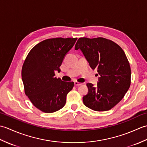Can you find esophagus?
<instances>
[{
    "label": "esophagus",
    "instance_id": "esophagus-1",
    "mask_svg": "<svg viewBox=\"0 0 147 147\" xmlns=\"http://www.w3.org/2000/svg\"><path fill=\"white\" fill-rule=\"evenodd\" d=\"M82 85V83H81L77 82H74V85H75V86H80V85Z\"/></svg>",
    "mask_w": 147,
    "mask_h": 147
}]
</instances>
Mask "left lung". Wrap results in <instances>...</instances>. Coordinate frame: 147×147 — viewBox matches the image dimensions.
<instances>
[{
  "label": "left lung",
  "mask_w": 147,
  "mask_h": 147,
  "mask_svg": "<svg viewBox=\"0 0 147 147\" xmlns=\"http://www.w3.org/2000/svg\"><path fill=\"white\" fill-rule=\"evenodd\" d=\"M80 49L93 69L100 75L97 86L87 83L88 93L83 101L95 111H107L116 105L131 85V68L124 51L111 40L102 37L80 38L75 50Z\"/></svg>",
  "instance_id": "8db88e82"
}]
</instances>
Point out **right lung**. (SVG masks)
Listing matches in <instances>:
<instances>
[{
  "label": "right lung",
  "instance_id": "right-lung-1",
  "mask_svg": "<svg viewBox=\"0 0 147 147\" xmlns=\"http://www.w3.org/2000/svg\"><path fill=\"white\" fill-rule=\"evenodd\" d=\"M77 38H49L38 43L31 50L22 67L24 93L40 111L52 113L64 107L67 93L74 82H63L55 77L65 54Z\"/></svg>",
  "mask_w": 147,
  "mask_h": 147
}]
</instances>
